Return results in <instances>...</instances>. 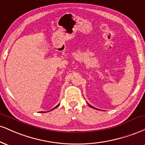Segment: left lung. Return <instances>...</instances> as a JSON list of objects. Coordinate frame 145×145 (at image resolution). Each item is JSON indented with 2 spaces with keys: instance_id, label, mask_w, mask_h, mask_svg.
<instances>
[{
  "instance_id": "obj_1",
  "label": "left lung",
  "mask_w": 145,
  "mask_h": 145,
  "mask_svg": "<svg viewBox=\"0 0 145 145\" xmlns=\"http://www.w3.org/2000/svg\"><path fill=\"white\" fill-rule=\"evenodd\" d=\"M89 106H90V107H91V108H95V109H96V108H95L93 107V106H91V105H90V104H89Z\"/></svg>"
}]
</instances>
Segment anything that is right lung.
<instances>
[{
	"label": "right lung",
	"mask_w": 145,
	"mask_h": 145,
	"mask_svg": "<svg viewBox=\"0 0 145 145\" xmlns=\"http://www.w3.org/2000/svg\"><path fill=\"white\" fill-rule=\"evenodd\" d=\"M59 106V105H58V106H56V107H55V108H53V109L56 108H57V107H58V106ZM53 109H52V110H53Z\"/></svg>",
	"instance_id": "obj_1"
}]
</instances>
